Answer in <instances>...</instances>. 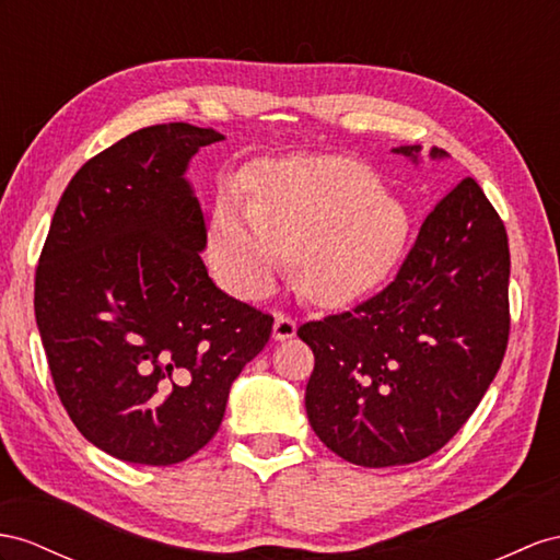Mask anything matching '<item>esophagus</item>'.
<instances>
[{"instance_id": "obj_1", "label": "esophagus", "mask_w": 560, "mask_h": 560, "mask_svg": "<svg viewBox=\"0 0 560 560\" xmlns=\"http://www.w3.org/2000/svg\"><path fill=\"white\" fill-rule=\"evenodd\" d=\"M295 331H298L295 319L285 317V314H277L275 328H271V336H275V340H289L295 336Z\"/></svg>"}]
</instances>
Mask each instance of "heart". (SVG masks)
Here are the masks:
<instances>
[{"instance_id": "b5f03b06", "label": "heart", "mask_w": 560, "mask_h": 560, "mask_svg": "<svg viewBox=\"0 0 560 560\" xmlns=\"http://www.w3.org/2000/svg\"><path fill=\"white\" fill-rule=\"evenodd\" d=\"M409 218L352 158L293 155L257 167L248 206L224 196L210 220V260L229 289L260 298L285 257L312 303L346 305L374 291L402 260Z\"/></svg>"}]
</instances>
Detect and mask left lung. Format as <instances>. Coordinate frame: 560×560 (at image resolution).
Returning <instances> with one entry per match:
<instances>
[{"instance_id":"1","label":"left lung","mask_w":560,"mask_h":560,"mask_svg":"<svg viewBox=\"0 0 560 560\" xmlns=\"http://www.w3.org/2000/svg\"><path fill=\"white\" fill-rule=\"evenodd\" d=\"M393 153L421 161L419 143ZM428 155L442 161L447 151ZM509 275L504 222L466 177L428 214L388 289L298 328L314 352L307 419L326 447L366 468L444 447L504 360Z\"/></svg>"}]
</instances>
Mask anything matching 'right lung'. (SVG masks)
I'll use <instances>...</instances> for the list:
<instances>
[{
  "instance_id": "1",
  "label": "right lung",
  "mask_w": 560,
  "mask_h": 560,
  "mask_svg": "<svg viewBox=\"0 0 560 560\" xmlns=\"http://www.w3.org/2000/svg\"><path fill=\"white\" fill-rule=\"evenodd\" d=\"M224 137L153 125L84 163L56 206L35 277V319L70 421L94 447L143 466L196 454L275 319L226 295L191 158Z\"/></svg>"
}]
</instances>
